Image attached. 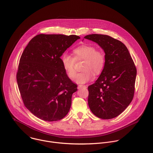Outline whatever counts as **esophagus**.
<instances>
[{
	"instance_id": "obj_1",
	"label": "esophagus",
	"mask_w": 153,
	"mask_h": 153,
	"mask_svg": "<svg viewBox=\"0 0 153 153\" xmlns=\"http://www.w3.org/2000/svg\"><path fill=\"white\" fill-rule=\"evenodd\" d=\"M82 88H86V85H79L78 86V88L80 89Z\"/></svg>"
}]
</instances>
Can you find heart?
<instances>
[{"label": "heart", "instance_id": "heart-1", "mask_svg": "<svg viewBox=\"0 0 153 153\" xmlns=\"http://www.w3.org/2000/svg\"><path fill=\"white\" fill-rule=\"evenodd\" d=\"M74 57L63 53L61 56V62L63 69L71 79L76 75V60H84L82 69L83 71L76 75L75 81L79 84H84L90 81L94 76L99 74L105 65V54L101 50L91 45H81L73 51Z\"/></svg>", "mask_w": 153, "mask_h": 153}]
</instances>
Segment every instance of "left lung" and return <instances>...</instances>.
Returning a JSON list of instances; mask_svg holds the SVG:
<instances>
[{
	"instance_id": "left-lung-1",
	"label": "left lung",
	"mask_w": 153,
	"mask_h": 153,
	"mask_svg": "<svg viewBox=\"0 0 153 153\" xmlns=\"http://www.w3.org/2000/svg\"><path fill=\"white\" fill-rule=\"evenodd\" d=\"M84 38L97 43L103 50L106 59L100 76L88 87L89 107L99 118H114L133 99L137 74L134 63L126 47L117 39L97 34Z\"/></svg>"
}]
</instances>
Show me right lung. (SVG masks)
<instances>
[{"instance_id": "right-lung-1", "label": "right lung", "mask_w": 153, "mask_h": 153, "mask_svg": "<svg viewBox=\"0 0 153 153\" xmlns=\"http://www.w3.org/2000/svg\"><path fill=\"white\" fill-rule=\"evenodd\" d=\"M80 38L39 34L21 56L16 76L19 91L26 108L41 120L57 121L70 111L77 86L63 69L60 57Z\"/></svg>"}]
</instances>
